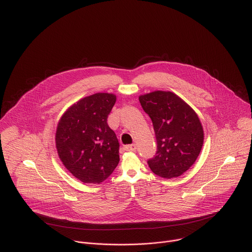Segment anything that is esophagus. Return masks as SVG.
I'll use <instances>...</instances> for the list:
<instances>
[{"mask_svg": "<svg viewBox=\"0 0 252 252\" xmlns=\"http://www.w3.org/2000/svg\"><path fill=\"white\" fill-rule=\"evenodd\" d=\"M125 150L126 151H127V152H134L135 150H136V147H135V145H128V146H126L125 147Z\"/></svg>", "mask_w": 252, "mask_h": 252, "instance_id": "1", "label": "esophagus"}]
</instances>
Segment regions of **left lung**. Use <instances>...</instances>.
<instances>
[{"instance_id": "8db88e82", "label": "left lung", "mask_w": 252, "mask_h": 252, "mask_svg": "<svg viewBox=\"0 0 252 252\" xmlns=\"http://www.w3.org/2000/svg\"><path fill=\"white\" fill-rule=\"evenodd\" d=\"M151 118L158 151L149 159L157 175L172 178L184 174L196 160L203 146V127L196 113L182 97L171 92L155 91L138 96Z\"/></svg>"}]
</instances>
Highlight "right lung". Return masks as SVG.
<instances>
[{
    "instance_id": "add662e5",
    "label": "right lung",
    "mask_w": 252,
    "mask_h": 252,
    "mask_svg": "<svg viewBox=\"0 0 252 252\" xmlns=\"http://www.w3.org/2000/svg\"><path fill=\"white\" fill-rule=\"evenodd\" d=\"M117 95L96 93L71 104L60 119L56 148L64 167L84 184H100L120 161V143L107 125Z\"/></svg>"
}]
</instances>
